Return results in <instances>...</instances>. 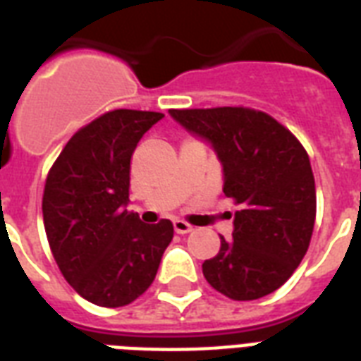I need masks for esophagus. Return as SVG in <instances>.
<instances>
[{"label": "esophagus", "instance_id": "1", "mask_svg": "<svg viewBox=\"0 0 361 361\" xmlns=\"http://www.w3.org/2000/svg\"><path fill=\"white\" fill-rule=\"evenodd\" d=\"M174 231L178 232V234H189V232L192 231V226L189 225V223H185V221L174 219Z\"/></svg>", "mask_w": 361, "mask_h": 361}]
</instances>
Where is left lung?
Masks as SVG:
<instances>
[{"mask_svg": "<svg viewBox=\"0 0 361 361\" xmlns=\"http://www.w3.org/2000/svg\"><path fill=\"white\" fill-rule=\"evenodd\" d=\"M181 127L208 140L223 164V192L240 206L232 240L202 264L204 277L231 300L277 290L307 252L317 191L307 152L266 112L243 106L169 110Z\"/></svg>", "mask_w": 361, "mask_h": 361, "instance_id": "1", "label": "left lung"}]
</instances>
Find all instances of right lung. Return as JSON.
Segmentation results:
<instances>
[{
    "mask_svg": "<svg viewBox=\"0 0 361 361\" xmlns=\"http://www.w3.org/2000/svg\"><path fill=\"white\" fill-rule=\"evenodd\" d=\"M161 112L112 110L76 130L48 172L42 219L59 271L84 300L123 307L149 288L174 236L129 204L130 157Z\"/></svg>",
    "mask_w": 361,
    "mask_h": 361,
    "instance_id": "1",
    "label": "right lung"
}]
</instances>
